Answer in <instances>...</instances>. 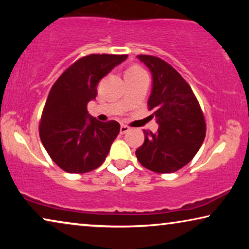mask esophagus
Wrapping results in <instances>:
<instances>
[{"label":"esophagus","mask_w":249,"mask_h":249,"mask_svg":"<svg viewBox=\"0 0 249 249\" xmlns=\"http://www.w3.org/2000/svg\"><path fill=\"white\" fill-rule=\"evenodd\" d=\"M129 130H130V128H129L128 125H125V124L120 125V132H121V134H125V132H128Z\"/></svg>","instance_id":"obj_1"}]
</instances>
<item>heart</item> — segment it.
Wrapping results in <instances>:
<instances>
[{
	"label": "heart",
	"mask_w": 249,
	"mask_h": 249,
	"mask_svg": "<svg viewBox=\"0 0 249 249\" xmlns=\"http://www.w3.org/2000/svg\"><path fill=\"white\" fill-rule=\"evenodd\" d=\"M134 71H141V69L137 67H134V68H130V69L127 70V72H134Z\"/></svg>",
	"instance_id": "heart-1"
}]
</instances>
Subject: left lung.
Segmentation results:
<instances>
[{"instance_id": "8db88e82", "label": "left lung", "mask_w": 249, "mask_h": 249, "mask_svg": "<svg viewBox=\"0 0 249 249\" xmlns=\"http://www.w3.org/2000/svg\"><path fill=\"white\" fill-rule=\"evenodd\" d=\"M152 73L147 104L159 124L156 132L145 130L136 151L139 163L156 173L178 171L192 161L205 138L206 125L192 88L169 63L152 55H137Z\"/></svg>"}]
</instances>
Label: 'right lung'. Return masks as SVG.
<instances>
[{
	"label": "right lung",
	"mask_w": 249,
	"mask_h": 249,
	"mask_svg": "<svg viewBox=\"0 0 249 249\" xmlns=\"http://www.w3.org/2000/svg\"><path fill=\"white\" fill-rule=\"evenodd\" d=\"M128 55L90 54L61 74L51 88L39 124V137L51 159L69 173H85L105 161L120 131L117 121L101 122L87 104L97 85Z\"/></svg>",
	"instance_id": "1"
}]
</instances>
